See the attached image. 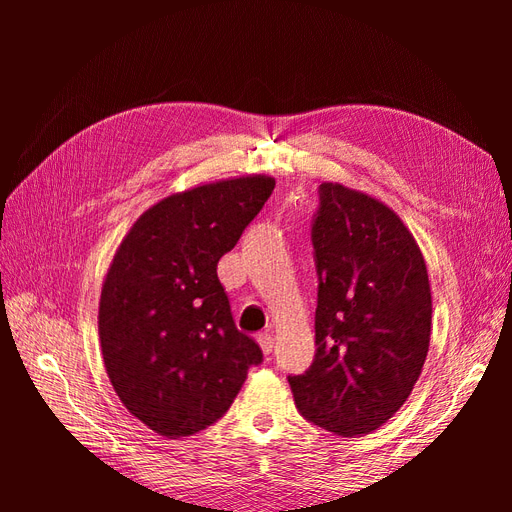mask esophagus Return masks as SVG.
<instances>
[{"label":"esophagus","instance_id":"1","mask_svg":"<svg viewBox=\"0 0 512 512\" xmlns=\"http://www.w3.org/2000/svg\"><path fill=\"white\" fill-rule=\"evenodd\" d=\"M256 342H258L260 350L265 352V354H271V352H273V337H271L269 333H260V335L256 337Z\"/></svg>","mask_w":512,"mask_h":512}]
</instances>
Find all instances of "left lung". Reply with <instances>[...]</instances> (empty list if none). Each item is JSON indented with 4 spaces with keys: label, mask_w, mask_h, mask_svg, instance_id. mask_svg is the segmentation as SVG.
<instances>
[{
    "label": "left lung",
    "mask_w": 512,
    "mask_h": 512,
    "mask_svg": "<svg viewBox=\"0 0 512 512\" xmlns=\"http://www.w3.org/2000/svg\"><path fill=\"white\" fill-rule=\"evenodd\" d=\"M312 243L316 356L288 382L309 423L354 438L389 421L421 376L431 337L429 275L399 215L342 183L320 185Z\"/></svg>",
    "instance_id": "8db88e82"
}]
</instances>
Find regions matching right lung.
Returning a JSON list of instances; mask_svg holds the SVG:
<instances>
[{"label": "right lung", "instance_id": "right-lung-1", "mask_svg": "<svg viewBox=\"0 0 512 512\" xmlns=\"http://www.w3.org/2000/svg\"><path fill=\"white\" fill-rule=\"evenodd\" d=\"M273 188L269 175H245L175 192L117 247L100 294L102 359L121 404L160 436L213 425L262 361L235 327L218 262Z\"/></svg>", "mask_w": 512, "mask_h": 512}]
</instances>
